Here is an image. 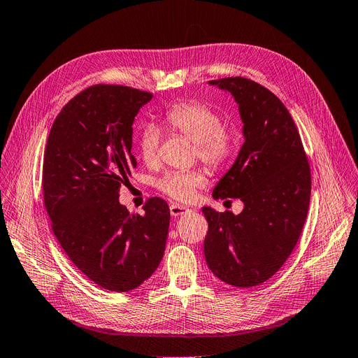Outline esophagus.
Masks as SVG:
<instances>
[{
    "mask_svg": "<svg viewBox=\"0 0 358 358\" xmlns=\"http://www.w3.org/2000/svg\"><path fill=\"white\" fill-rule=\"evenodd\" d=\"M191 210L188 207L185 206H179V203H172L170 206V214H172V217H179V215H185L188 214Z\"/></svg>",
    "mask_w": 358,
    "mask_h": 358,
    "instance_id": "1",
    "label": "esophagus"
}]
</instances>
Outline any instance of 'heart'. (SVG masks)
I'll list each match as a JSON object with an SVG mask.
<instances>
[{"label":"heart","instance_id":"obj_1","mask_svg":"<svg viewBox=\"0 0 358 358\" xmlns=\"http://www.w3.org/2000/svg\"><path fill=\"white\" fill-rule=\"evenodd\" d=\"M163 124L195 143V155L210 167H220L233 155L236 147L234 134L221 122L220 115L202 103H179L166 110ZM160 129L155 124L143 127L138 135V151L141 159L151 164L157 160ZM207 185L203 170L188 172H166L157 179V188L178 201L194 199L196 189Z\"/></svg>","mask_w":358,"mask_h":358}]
</instances>
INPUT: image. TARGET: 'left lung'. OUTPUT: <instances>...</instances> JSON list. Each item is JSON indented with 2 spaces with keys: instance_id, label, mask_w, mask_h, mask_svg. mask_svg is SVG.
I'll use <instances>...</instances> for the list:
<instances>
[{
  "instance_id": "left-lung-1",
  "label": "left lung",
  "mask_w": 358,
  "mask_h": 358,
  "mask_svg": "<svg viewBox=\"0 0 358 358\" xmlns=\"http://www.w3.org/2000/svg\"><path fill=\"white\" fill-rule=\"evenodd\" d=\"M208 84L233 96L245 140L213 198H239L243 211L202 207L208 221L203 253L218 280L253 287L275 274L299 241L309 210L310 169L293 117L274 93L243 77Z\"/></svg>"
}]
</instances>
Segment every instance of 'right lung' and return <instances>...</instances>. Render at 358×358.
<instances>
[{
  "instance_id": "add662e5",
  "label": "right lung",
  "mask_w": 358,
  "mask_h": 358,
  "mask_svg": "<svg viewBox=\"0 0 358 358\" xmlns=\"http://www.w3.org/2000/svg\"><path fill=\"white\" fill-rule=\"evenodd\" d=\"M151 99L125 86H92L62 108L45 148L42 188L54 234L84 275L117 293L152 275L169 233L162 198H150L143 215L119 202L121 185L137 166L132 124Z\"/></svg>"
}]
</instances>
